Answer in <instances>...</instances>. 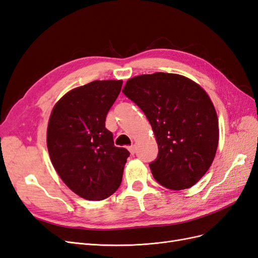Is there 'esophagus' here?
Here are the masks:
<instances>
[{"mask_svg":"<svg viewBox=\"0 0 258 258\" xmlns=\"http://www.w3.org/2000/svg\"><path fill=\"white\" fill-rule=\"evenodd\" d=\"M128 150H129V152L131 153V155H135V153H136V151H137L136 145H131V146H129V147H128Z\"/></svg>","mask_w":258,"mask_h":258,"instance_id":"1","label":"esophagus"}]
</instances>
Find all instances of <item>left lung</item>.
Wrapping results in <instances>:
<instances>
[{
    "instance_id": "8db88e82",
    "label": "left lung",
    "mask_w": 258,
    "mask_h": 258,
    "mask_svg": "<svg viewBox=\"0 0 258 258\" xmlns=\"http://www.w3.org/2000/svg\"><path fill=\"white\" fill-rule=\"evenodd\" d=\"M122 92L153 128L159 150L150 163L156 181L173 190L196 184L218 145L217 115L208 93L185 76L162 72L130 79Z\"/></svg>"
}]
</instances>
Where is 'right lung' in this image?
I'll return each instance as SVG.
<instances>
[{"instance_id": "add662e5", "label": "right lung", "mask_w": 258, "mask_h": 258, "mask_svg": "<svg viewBox=\"0 0 258 258\" xmlns=\"http://www.w3.org/2000/svg\"><path fill=\"white\" fill-rule=\"evenodd\" d=\"M122 81H93L62 97L53 106L47 147L53 168L80 197L103 200L118 188L130 153L116 147L105 118Z\"/></svg>"}]
</instances>
